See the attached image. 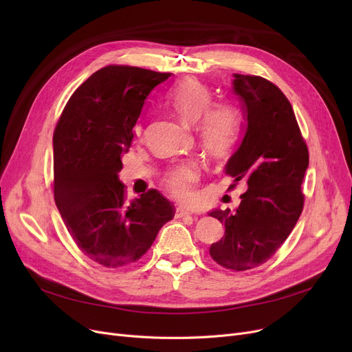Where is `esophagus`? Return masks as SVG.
<instances>
[{"instance_id": "obj_1", "label": "esophagus", "mask_w": 352, "mask_h": 352, "mask_svg": "<svg viewBox=\"0 0 352 352\" xmlns=\"http://www.w3.org/2000/svg\"><path fill=\"white\" fill-rule=\"evenodd\" d=\"M186 215H191V212H190L188 210H184V208H181V207H178V208H177V214H175V217L182 218V217H186Z\"/></svg>"}]
</instances>
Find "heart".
Here are the masks:
<instances>
[{
    "label": "heart",
    "mask_w": 352,
    "mask_h": 352,
    "mask_svg": "<svg viewBox=\"0 0 352 352\" xmlns=\"http://www.w3.org/2000/svg\"><path fill=\"white\" fill-rule=\"evenodd\" d=\"M166 101L187 125L200 124L199 140L211 155L224 157L232 150L241 133V114L231 102L211 104L212 92L208 85L195 78H187L170 92ZM141 133V125H137L135 135L140 137ZM197 179V165L184 164L166 177L165 187L175 198L188 199Z\"/></svg>",
    "instance_id": "b5f03b06"
}]
</instances>
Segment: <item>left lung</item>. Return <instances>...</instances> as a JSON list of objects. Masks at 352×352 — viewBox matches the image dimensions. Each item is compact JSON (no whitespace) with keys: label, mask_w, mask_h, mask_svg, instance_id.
Wrapping results in <instances>:
<instances>
[{"label":"left lung","mask_w":352,"mask_h":352,"mask_svg":"<svg viewBox=\"0 0 352 352\" xmlns=\"http://www.w3.org/2000/svg\"><path fill=\"white\" fill-rule=\"evenodd\" d=\"M232 77L245 128L226 174L235 182L245 179L248 190L234 211L210 212L226 226V235L211 244L210 254L221 267L247 271L268 261L297 224L304 207L301 184L308 148L278 87L255 76Z\"/></svg>","instance_id":"1"}]
</instances>
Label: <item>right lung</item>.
<instances>
[{
	"label": "right lung",
	"mask_w": 352,
	"mask_h": 352,
	"mask_svg": "<svg viewBox=\"0 0 352 352\" xmlns=\"http://www.w3.org/2000/svg\"><path fill=\"white\" fill-rule=\"evenodd\" d=\"M171 72L108 65L82 82L54 131V199L78 248L108 268L138 261L175 208L160 191L126 201L122 154L151 91Z\"/></svg>",
	"instance_id": "right-lung-1"
}]
</instances>
